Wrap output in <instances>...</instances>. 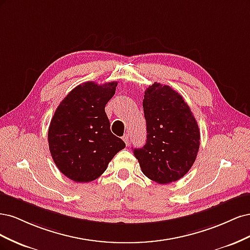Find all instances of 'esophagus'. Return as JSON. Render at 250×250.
Wrapping results in <instances>:
<instances>
[{
	"mask_svg": "<svg viewBox=\"0 0 250 250\" xmlns=\"http://www.w3.org/2000/svg\"><path fill=\"white\" fill-rule=\"evenodd\" d=\"M123 141L125 142V144L127 146H129V144H130V140H129V135L128 134H125L124 137H123Z\"/></svg>",
	"mask_w": 250,
	"mask_h": 250,
	"instance_id": "obj_1",
	"label": "esophagus"
}]
</instances>
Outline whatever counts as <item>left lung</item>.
Masks as SVG:
<instances>
[{"instance_id": "1", "label": "left lung", "mask_w": 250, "mask_h": 250, "mask_svg": "<svg viewBox=\"0 0 250 250\" xmlns=\"http://www.w3.org/2000/svg\"><path fill=\"white\" fill-rule=\"evenodd\" d=\"M147 125L145 146L133 149L142 172L157 184L176 181L191 169L200 145L197 121L184 98L154 82L144 95Z\"/></svg>"}]
</instances>
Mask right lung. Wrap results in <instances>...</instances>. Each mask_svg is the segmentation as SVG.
<instances>
[{"mask_svg":"<svg viewBox=\"0 0 250 250\" xmlns=\"http://www.w3.org/2000/svg\"><path fill=\"white\" fill-rule=\"evenodd\" d=\"M117 81L81 83L60 102L49 131V148L57 168L76 183L101 176L125 143L110 131L105 105L116 93Z\"/></svg>","mask_w":250,"mask_h":250,"instance_id":"add662e5","label":"right lung"}]
</instances>
